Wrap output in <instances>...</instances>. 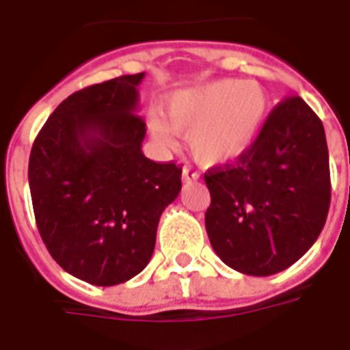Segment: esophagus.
Masks as SVG:
<instances>
[{
  "instance_id": "1",
  "label": "esophagus",
  "mask_w": 350,
  "mask_h": 350,
  "mask_svg": "<svg viewBox=\"0 0 350 350\" xmlns=\"http://www.w3.org/2000/svg\"><path fill=\"white\" fill-rule=\"evenodd\" d=\"M181 176H183V181H196L200 178L198 172L191 169V167H183V172H181Z\"/></svg>"
}]
</instances>
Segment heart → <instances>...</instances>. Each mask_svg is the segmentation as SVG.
<instances>
[{"label": "heart", "instance_id": "b5f03b06", "mask_svg": "<svg viewBox=\"0 0 350 350\" xmlns=\"http://www.w3.org/2000/svg\"><path fill=\"white\" fill-rule=\"evenodd\" d=\"M270 97L257 80L220 79L176 92L163 104V117L148 116V128L165 148L174 133L202 165L231 163L246 154L262 132Z\"/></svg>", "mask_w": 350, "mask_h": 350}]
</instances>
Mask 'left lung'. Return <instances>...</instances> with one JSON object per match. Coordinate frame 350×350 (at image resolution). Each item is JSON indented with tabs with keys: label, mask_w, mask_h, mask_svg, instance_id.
<instances>
[{
	"label": "left lung",
	"mask_w": 350,
	"mask_h": 350,
	"mask_svg": "<svg viewBox=\"0 0 350 350\" xmlns=\"http://www.w3.org/2000/svg\"><path fill=\"white\" fill-rule=\"evenodd\" d=\"M204 178L205 229L222 262L255 277L286 270L310 250L329 215L323 122L301 97L284 98L237 163Z\"/></svg>",
	"instance_id": "obj_1"
}]
</instances>
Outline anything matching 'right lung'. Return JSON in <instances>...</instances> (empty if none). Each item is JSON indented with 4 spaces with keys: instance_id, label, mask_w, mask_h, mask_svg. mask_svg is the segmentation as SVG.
<instances>
[{
    "instance_id": "add662e5",
    "label": "right lung",
    "mask_w": 350,
    "mask_h": 350,
    "mask_svg": "<svg viewBox=\"0 0 350 350\" xmlns=\"http://www.w3.org/2000/svg\"><path fill=\"white\" fill-rule=\"evenodd\" d=\"M145 73L75 92L34 139L29 187L40 237L73 277L113 286L145 270L165 207L181 191V169L143 154L137 116Z\"/></svg>"
}]
</instances>
